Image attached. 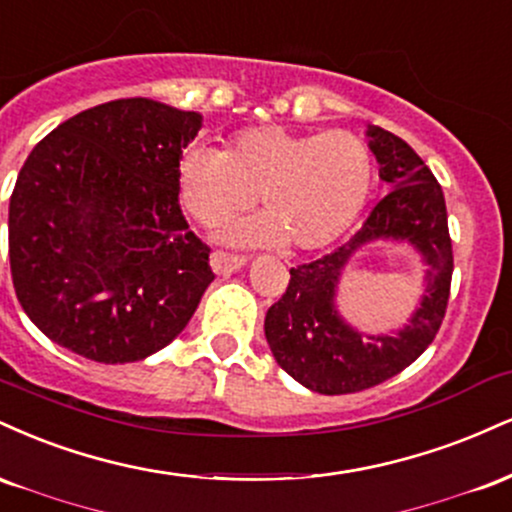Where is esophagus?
<instances>
[{
  "label": "esophagus",
  "instance_id": "obj_1",
  "mask_svg": "<svg viewBox=\"0 0 512 512\" xmlns=\"http://www.w3.org/2000/svg\"><path fill=\"white\" fill-rule=\"evenodd\" d=\"M244 266H246L244 256L225 254V251H213V254H210V268H213V273H218V275L237 273V270Z\"/></svg>",
  "mask_w": 512,
  "mask_h": 512
}]
</instances>
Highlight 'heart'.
<instances>
[{"label": "heart", "instance_id": "obj_1", "mask_svg": "<svg viewBox=\"0 0 512 512\" xmlns=\"http://www.w3.org/2000/svg\"><path fill=\"white\" fill-rule=\"evenodd\" d=\"M374 155L350 131L294 134L254 126L227 150L191 143L179 153L174 182L184 208L218 225L258 201L266 213L222 232L234 244H282L316 251L333 244L359 218L374 186Z\"/></svg>", "mask_w": 512, "mask_h": 512}]
</instances>
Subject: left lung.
Masks as SVG:
<instances>
[{
	"label": "left lung",
	"instance_id": "1",
	"mask_svg": "<svg viewBox=\"0 0 512 512\" xmlns=\"http://www.w3.org/2000/svg\"><path fill=\"white\" fill-rule=\"evenodd\" d=\"M364 134L388 194L350 242L290 270V285L268 309L263 326L275 362L321 395L374 388L410 366L441 328L453 278L441 184L402 138L371 124ZM374 241L410 245L425 263V294L418 309L402 329L376 336L354 329L337 311V287L346 263Z\"/></svg>",
	"mask_w": 512,
	"mask_h": 512
}]
</instances>
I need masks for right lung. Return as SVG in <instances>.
I'll return each mask as SVG.
<instances>
[{
  "instance_id": "1",
  "label": "right lung",
  "mask_w": 512,
  "mask_h": 512,
  "mask_svg": "<svg viewBox=\"0 0 512 512\" xmlns=\"http://www.w3.org/2000/svg\"><path fill=\"white\" fill-rule=\"evenodd\" d=\"M201 126V112L112 100L66 119L23 162L9 201L11 278L52 342L126 364L186 328L215 278L174 182Z\"/></svg>"
}]
</instances>
